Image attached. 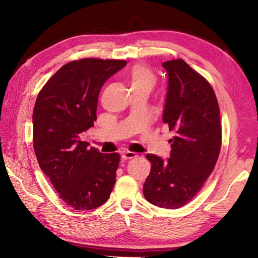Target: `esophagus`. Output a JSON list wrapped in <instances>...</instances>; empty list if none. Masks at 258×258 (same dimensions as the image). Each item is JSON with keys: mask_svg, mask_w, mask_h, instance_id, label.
Here are the masks:
<instances>
[{"mask_svg": "<svg viewBox=\"0 0 258 258\" xmlns=\"http://www.w3.org/2000/svg\"><path fill=\"white\" fill-rule=\"evenodd\" d=\"M136 156H138V154L134 152H130V151H125L123 152L122 154V158L124 161H127V160H132V158H135Z\"/></svg>", "mask_w": 258, "mask_h": 258, "instance_id": "esophagus-1", "label": "esophagus"}]
</instances>
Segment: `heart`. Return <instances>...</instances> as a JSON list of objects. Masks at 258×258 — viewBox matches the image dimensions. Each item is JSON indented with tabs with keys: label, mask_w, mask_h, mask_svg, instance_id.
<instances>
[{
	"label": "heart",
	"mask_w": 258,
	"mask_h": 258,
	"mask_svg": "<svg viewBox=\"0 0 258 258\" xmlns=\"http://www.w3.org/2000/svg\"><path fill=\"white\" fill-rule=\"evenodd\" d=\"M128 80L131 87L143 86L151 90L155 83L154 74H153L149 68L143 67V65H136V67H134L128 74Z\"/></svg>",
	"instance_id": "obj_1"
}]
</instances>
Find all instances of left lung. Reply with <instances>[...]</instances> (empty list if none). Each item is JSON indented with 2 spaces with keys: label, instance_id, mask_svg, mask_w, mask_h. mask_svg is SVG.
<instances>
[{
  "label": "left lung",
  "instance_id": "obj_1",
  "mask_svg": "<svg viewBox=\"0 0 258 258\" xmlns=\"http://www.w3.org/2000/svg\"><path fill=\"white\" fill-rule=\"evenodd\" d=\"M167 92L163 122L175 136L167 160L154 154L143 194L151 204L176 210L201 190L220 155V107L210 83L183 59L164 62Z\"/></svg>",
  "mask_w": 258,
  "mask_h": 258
}]
</instances>
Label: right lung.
<instances>
[{"label": "right lung", "mask_w": 258, "mask_h": 258, "mask_svg": "<svg viewBox=\"0 0 258 258\" xmlns=\"http://www.w3.org/2000/svg\"><path fill=\"white\" fill-rule=\"evenodd\" d=\"M125 65L122 59L70 62L37 95L32 117L37 162L59 199L74 210L101 206L114 187L119 154H103L80 135L94 126L102 86Z\"/></svg>", "instance_id": "right-lung-1"}]
</instances>
